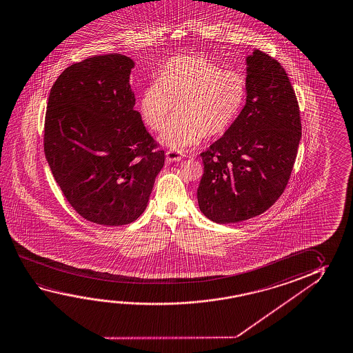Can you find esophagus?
<instances>
[{"label": "esophagus", "mask_w": 353, "mask_h": 353, "mask_svg": "<svg viewBox=\"0 0 353 353\" xmlns=\"http://www.w3.org/2000/svg\"><path fill=\"white\" fill-rule=\"evenodd\" d=\"M166 160L168 162H179L182 160V155L179 151L168 150L166 151Z\"/></svg>", "instance_id": "1"}]
</instances>
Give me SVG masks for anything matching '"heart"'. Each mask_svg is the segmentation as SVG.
Instances as JSON below:
<instances>
[{"instance_id":"obj_1","label":"heart","mask_w":353,"mask_h":353,"mask_svg":"<svg viewBox=\"0 0 353 353\" xmlns=\"http://www.w3.org/2000/svg\"><path fill=\"white\" fill-rule=\"evenodd\" d=\"M246 97V81L207 59H171L159 79L145 87L139 107L145 124L161 132L160 141L174 151L201 143L204 135L224 133L236 119Z\"/></svg>"}]
</instances>
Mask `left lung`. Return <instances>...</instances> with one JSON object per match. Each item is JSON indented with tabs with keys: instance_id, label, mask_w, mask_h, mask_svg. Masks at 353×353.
Segmentation results:
<instances>
[{
	"instance_id": "1",
	"label": "left lung",
	"mask_w": 353,
	"mask_h": 353,
	"mask_svg": "<svg viewBox=\"0 0 353 353\" xmlns=\"http://www.w3.org/2000/svg\"><path fill=\"white\" fill-rule=\"evenodd\" d=\"M301 137L288 75L261 50L246 58V103L224 135L202 152L199 209L218 224L266 212L283 193Z\"/></svg>"
}]
</instances>
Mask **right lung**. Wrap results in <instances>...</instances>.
<instances>
[{
	"mask_svg": "<svg viewBox=\"0 0 353 353\" xmlns=\"http://www.w3.org/2000/svg\"><path fill=\"white\" fill-rule=\"evenodd\" d=\"M134 66L121 54L86 59L63 71L48 99L44 152L52 176L71 207L99 225L138 219L165 163L134 110Z\"/></svg>",
	"mask_w": 353,
	"mask_h": 353,
	"instance_id": "right-lung-1",
	"label": "right lung"
}]
</instances>
